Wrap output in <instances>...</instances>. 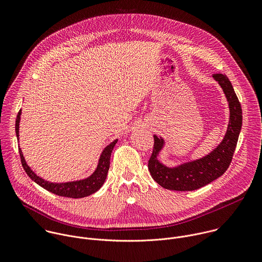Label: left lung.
<instances>
[{
    "instance_id": "1",
    "label": "left lung",
    "mask_w": 262,
    "mask_h": 262,
    "mask_svg": "<svg viewBox=\"0 0 262 262\" xmlns=\"http://www.w3.org/2000/svg\"><path fill=\"white\" fill-rule=\"evenodd\" d=\"M212 77L222 87L229 102L230 120L227 133L221 144L208 156L173 169L165 167L158 161L157 157L164 145V141L154 136V150L148 161V169L152 178L165 189L173 191L198 190L222 176L232 161L243 123L242 106L225 74L214 73Z\"/></svg>"
}]
</instances>
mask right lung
Listing matches in <instances>:
<instances>
[{
    "mask_svg": "<svg viewBox=\"0 0 262 262\" xmlns=\"http://www.w3.org/2000/svg\"><path fill=\"white\" fill-rule=\"evenodd\" d=\"M20 114H21V110H19L17 117H16V121H15V132H16L17 138H18V126H19ZM116 143H117V140L113 141L108 146H106L104 148V150L102 151V154L100 156L97 169L90 177H88L84 180L66 182V183H52V182L46 181L45 179L40 178L39 176H37L26 164V161L24 159L20 148L18 149V150H19V157H20V162H21L23 168L25 169L28 176L32 180H34L37 184L42 186V188L46 189L47 191H49L55 195L61 196V197L84 198V197H87V196L95 193L96 191H98L101 188V185L103 184V182L106 178V174H107V171L110 168L111 154H112V150H113V148Z\"/></svg>",
    "mask_w": 262,
    "mask_h": 262,
    "instance_id": "right-lung-1",
    "label": "right lung"
}]
</instances>
